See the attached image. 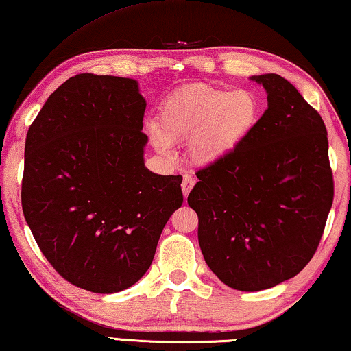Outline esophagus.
Here are the masks:
<instances>
[{"label":"esophagus","mask_w":351,"mask_h":351,"mask_svg":"<svg viewBox=\"0 0 351 351\" xmlns=\"http://www.w3.org/2000/svg\"><path fill=\"white\" fill-rule=\"evenodd\" d=\"M193 184H195V180H193V178H191V176H184L182 178V184H181V189H182V195H184V198L189 195V192L192 191V187H193Z\"/></svg>","instance_id":"esophagus-1"}]
</instances>
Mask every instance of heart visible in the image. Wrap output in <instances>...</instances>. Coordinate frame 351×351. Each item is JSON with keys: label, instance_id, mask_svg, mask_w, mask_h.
I'll return each instance as SVG.
<instances>
[{"label": "heart", "instance_id": "b5f03b06", "mask_svg": "<svg viewBox=\"0 0 351 351\" xmlns=\"http://www.w3.org/2000/svg\"><path fill=\"white\" fill-rule=\"evenodd\" d=\"M263 106L249 88L182 86L160 104L158 124H151L156 146L170 153L171 143L189 140L195 164L211 167L226 160L257 128Z\"/></svg>", "mask_w": 351, "mask_h": 351}]
</instances>
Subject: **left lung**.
Wrapping results in <instances>:
<instances>
[{
  "mask_svg": "<svg viewBox=\"0 0 351 351\" xmlns=\"http://www.w3.org/2000/svg\"><path fill=\"white\" fill-rule=\"evenodd\" d=\"M250 80L268 108L233 154L197 171L187 197L209 269L241 291L271 289L309 263L334 198L320 113L284 77Z\"/></svg>",
  "mask_w": 351,
  "mask_h": 351,
  "instance_id": "1",
  "label": "left lung"
}]
</instances>
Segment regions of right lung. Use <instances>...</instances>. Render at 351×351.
I'll return each mask as SVG.
<instances>
[{"mask_svg":"<svg viewBox=\"0 0 351 351\" xmlns=\"http://www.w3.org/2000/svg\"><path fill=\"white\" fill-rule=\"evenodd\" d=\"M145 108L137 80L78 74L26 134V223L56 273L83 290L117 293L142 279L182 205V176L145 167Z\"/></svg>","mask_w":351,"mask_h":351,"instance_id":"1","label":"right lung"}]
</instances>
